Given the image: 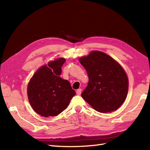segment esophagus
Masks as SVG:
<instances>
[{
	"mask_svg": "<svg viewBox=\"0 0 150 150\" xmlns=\"http://www.w3.org/2000/svg\"><path fill=\"white\" fill-rule=\"evenodd\" d=\"M76 94H77V95L80 96V94H81V93H82V89H79L77 91H76Z\"/></svg>",
	"mask_w": 150,
	"mask_h": 150,
	"instance_id": "esophagus-1",
	"label": "esophagus"
}]
</instances>
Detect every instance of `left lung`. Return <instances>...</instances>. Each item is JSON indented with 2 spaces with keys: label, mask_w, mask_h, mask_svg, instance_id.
<instances>
[{
  "label": "left lung",
  "mask_w": 150,
  "mask_h": 150,
  "mask_svg": "<svg viewBox=\"0 0 150 150\" xmlns=\"http://www.w3.org/2000/svg\"><path fill=\"white\" fill-rule=\"evenodd\" d=\"M79 61L89 77L82 93L83 99L99 112L117 110L128 93V79L123 68L112 57L99 51L91 52Z\"/></svg>",
  "instance_id": "1"
}]
</instances>
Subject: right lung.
I'll return each mask as SVG.
<instances>
[{
    "instance_id": "1",
    "label": "right lung",
    "mask_w": 150,
    "mask_h": 150,
    "mask_svg": "<svg viewBox=\"0 0 150 150\" xmlns=\"http://www.w3.org/2000/svg\"><path fill=\"white\" fill-rule=\"evenodd\" d=\"M65 61V59L59 58L42 67L28 83L29 102L34 111L42 117L59 115L75 95L70 82L59 76Z\"/></svg>"
}]
</instances>
